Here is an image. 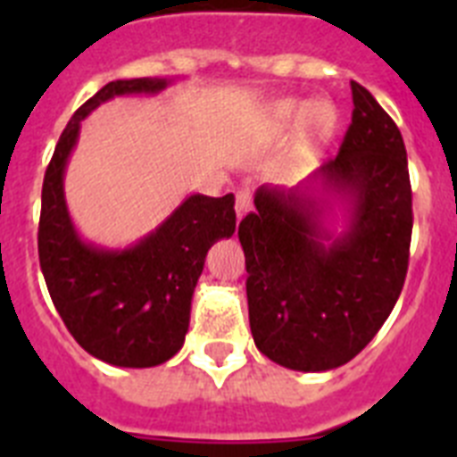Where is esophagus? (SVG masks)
Here are the masks:
<instances>
[{"mask_svg":"<svg viewBox=\"0 0 457 457\" xmlns=\"http://www.w3.org/2000/svg\"><path fill=\"white\" fill-rule=\"evenodd\" d=\"M249 210H252V192L249 189H240L236 196V212H237V220L247 215Z\"/></svg>","mask_w":457,"mask_h":457,"instance_id":"obj_1","label":"esophagus"}]
</instances>
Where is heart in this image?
I'll return each instance as SVG.
<instances>
[{
  "label": "heart",
  "instance_id": "1",
  "mask_svg": "<svg viewBox=\"0 0 457 457\" xmlns=\"http://www.w3.org/2000/svg\"><path fill=\"white\" fill-rule=\"evenodd\" d=\"M272 116L278 130L295 132L306 128L313 139H327L337 125V112L332 104L316 100H281Z\"/></svg>",
  "mask_w": 457,
  "mask_h": 457
}]
</instances>
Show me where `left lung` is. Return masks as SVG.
<instances>
[{"mask_svg":"<svg viewBox=\"0 0 457 457\" xmlns=\"http://www.w3.org/2000/svg\"><path fill=\"white\" fill-rule=\"evenodd\" d=\"M341 151L297 187L261 185L237 237L256 348L290 370L348 364L385 325L411 240V187L398 125L361 84ZM346 212L328 228L331 205Z\"/></svg>","mask_w":457,"mask_h":457,"instance_id":"left-lung-1","label":"left lung"}]
</instances>
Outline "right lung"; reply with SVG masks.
<instances>
[{"mask_svg":"<svg viewBox=\"0 0 457 457\" xmlns=\"http://www.w3.org/2000/svg\"><path fill=\"white\" fill-rule=\"evenodd\" d=\"M169 84L167 78L104 84L68 120L43 180L38 258L52 302L88 354L123 369L164 364L183 348L205 253L236 233V196L189 194L139 242L104 249L82 240L72 224L63 173L82 120L93 109L116 96H155Z\"/></svg>","mask_w":457,"mask_h":457,"instance_id":"add662e5","label":"right lung"}]
</instances>
